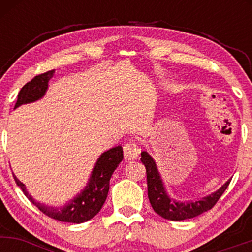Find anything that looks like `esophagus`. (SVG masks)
<instances>
[{"label":"esophagus","instance_id":"34e87169","mask_svg":"<svg viewBox=\"0 0 252 252\" xmlns=\"http://www.w3.org/2000/svg\"><path fill=\"white\" fill-rule=\"evenodd\" d=\"M123 153H124V158L126 161L135 160L140 154V148H138L137 143H135L134 141H129L126 142L123 146Z\"/></svg>","mask_w":252,"mask_h":252}]
</instances>
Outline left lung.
I'll use <instances>...</instances> for the list:
<instances>
[{"instance_id":"left-lung-1","label":"left lung","mask_w":252,"mask_h":252,"mask_svg":"<svg viewBox=\"0 0 252 252\" xmlns=\"http://www.w3.org/2000/svg\"><path fill=\"white\" fill-rule=\"evenodd\" d=\"M141 161L146 167L150 205L158 215H160L164 219H168V220H186V219L194 218V217L211 210L230 185V180H228L216 193L206 196V198H202L201 200L176 202L170 200V198H168V195L164 192L162 180L156 169V164L152 156L148 153L142 152L141 153Z\"/></svg>"}]
</instances>
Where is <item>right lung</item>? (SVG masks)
I'll return each instance as SVG.
<instances>
[{
  "instance_id": "add662e5",
  "label": "right lung",
  "mask_w": 252,
  "mask_h": 252,
  "mask_svg": "<svg viewBox=\"0 0 252 252\" xmlns=\"http://www.w3.org/2000/svg\"><path fill=\"white\" fill-rule=\"evenodd\" d=\"M54 70L37 74L30 83L26 84L24 88L20 90L15 108L21 105V104L34 102V100L41 98L45 94L48 82H50ZM122 160L123 149L121 146L109 149L108 152L102 154V156L98 158L96 166H94L86 189L77 198H74L67 206L63 207L60 210L45 206V205L34 200L26 190L25 185L15 175L13 176L16 185L22 189L24 194L46 216L60 221L80 224V222L88 221L91 218H94L103 207L104 202L106 200V196H108L110 178H111L114 170L117 168V166Z\"/></svg>"
}]
</instances>
